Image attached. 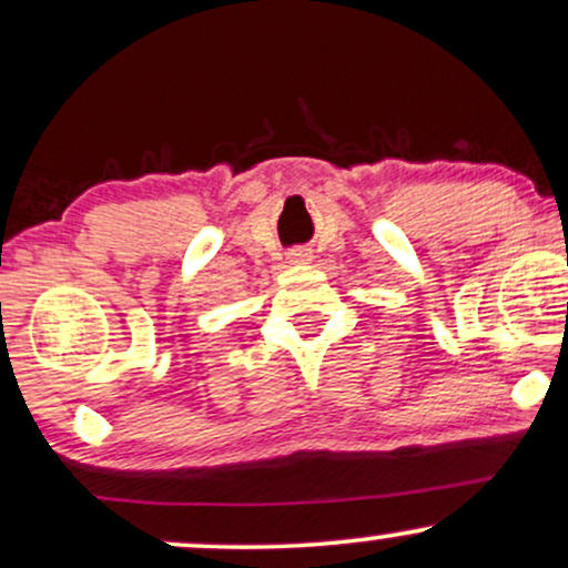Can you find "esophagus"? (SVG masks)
Wrapping results in <instances>:
<instances>
[{
	"label": "esophagus",
	"instance_id": "34e87169",
	"mask_svg": "<svg viewBox=\"0 0 568 568\" xmlns=\"http://www.w3.org/2000/svg\"><path fill=\"white\" fill-rule=\"evenodd\" d=\"M290 261L292 263H305V261H311V255H307V250H292Z\"/></svg>",
	"mask_w": 568,
	"mask_h": 568
}]
</instances>
